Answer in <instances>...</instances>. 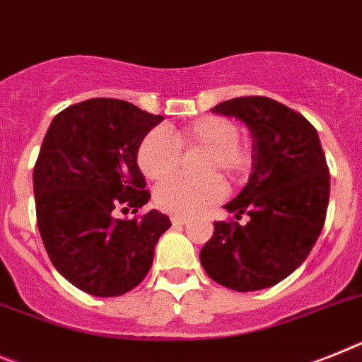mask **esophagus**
I'll use <instances>...</instances> for the list:
<instances>
[{"instance_id": "1", "label": "esophagus", "mask_w": 362, "mask_h": 362, "mask_svg": "<svg viewBox=\"0 0 362 362\" xmlns=\"http://www.w3.org/2000/svg\"><path fill=\"white\" fill-rule=\"evenodd\" d=\"M189 218L187 217H180V215H176V217H171V223L173 224H186Z\"/></svg>"}]
</instances>
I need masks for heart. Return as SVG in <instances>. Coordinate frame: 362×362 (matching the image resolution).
Segmentation results:
<instances>
[{
    "mask_svg": "<svg viewBox=\"0 0 362 362\" xmlns=\"http://www.w3.org/2000/svg\"><path fill=\"white\" fill-rule=\"evenodd\" d=\"M239 124L224 115H206L176 129L173 134L163 129L148 130L136 154L139 169L148 180H162L176 171L182 151H206L199 160V171L208 175L199 178L173 176L163 180L154 191L158 208L165 214L187 217L223 199L226 187L215 171H223L232 180L250 171L252 153L239 141Z\"/></svg>",
    "mask_w": 362,
    "mask_h": 362,
    "instance_id": "obj_1",
    "label": "heart"
}]
</instances>
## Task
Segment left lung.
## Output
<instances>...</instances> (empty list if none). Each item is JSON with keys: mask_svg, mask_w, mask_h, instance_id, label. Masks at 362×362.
I'll return each mask as SVG.
<instances>
[{"mask_svg": "<svg viewBox=\"0 0 362 362\" xmlns=\"http://www.w3.org/2000/svg\"><path fill=\"white\" fill-rule=\"evenodd\" d=\"M214 114L235 115L254 138L252 175L224 208L235 218L215 221L200 250L206 274L228 289L248 293L272 287L302 265L326 223L329 169L317 129L302 114L250 95L218 103Z\"/></svg>", "mask_w": 362, "mask_h": 362, "instance_id": "1", "label": "left lung"}]
</instances>
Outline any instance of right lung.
Masks as SVG:
<instances>
[{"instance_id":"1","label":"right lung","mask_w":362,"mask_h":362,"mask_svg":"<svg viewBox=\"0 0 362 362\" xmlns=\"http://www.w3.org/2000/svg\"><path fill=\"white\" fill-rule=\"evenodd\" d=\"M163 117L95 97L54 115L33 171L36 223L51 263L93 296H121L144 281L171 226L156 209L117 218L151 199L136 154Z\"/></svg>"}]
</instances>
